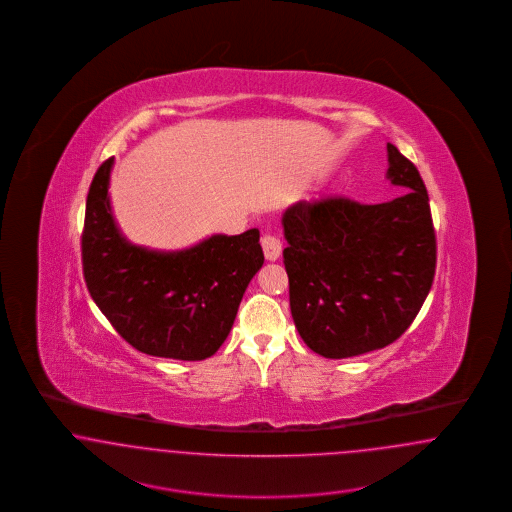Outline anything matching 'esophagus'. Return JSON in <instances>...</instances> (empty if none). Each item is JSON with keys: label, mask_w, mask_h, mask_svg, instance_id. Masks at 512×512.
<instances>
[{"label": "esophagus", "mask_w": 512, "mask_h": 512, "mask_svg": "<svg viewBox=\"0 0 512 512\" xmlns=\"http://www.w3.org/2000/svg\"><path fill=\"white\" fill-rule=\"evenodd\" d=\"M261 245H263V251H265L267 261H276V259L280 257V253H282V242H280L276 236L265 234V236L261 238Z\"/></svg>", "instance_id": "34e87169"}]
</instances>
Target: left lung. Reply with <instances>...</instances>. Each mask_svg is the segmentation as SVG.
I'll return each instance as SVG.
<instances>
[{"label":"left lung","instance_id":"obj_1","mask_svg":"<svg viewBox=\"0 0 512 512\" xmlns=\"http://www.w3.org/2000/svg\"><path fill=\"white\" fill-rule=\"evenodd\" d=\"M388 178L409 188L388 203L299 201L284 217L290 309L326 359L390 345L413 324L436 274V230L420 172L388 144Z\"/></svg>","mask_w":512,"mask_h":512}]
</instances>
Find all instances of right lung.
I'll return each instance as SVG.
<instances>
[{
    "mask_svg": "<svg viewBox=\"0 0 512 512\" xmlns=\"http://www.w3.org/2000/svg\"><path fill=\"white\" fill-rule=\"evenodd\" d=\"M113 157L101 163L86 199L82 270L101 313L138 351L203 361L232 330L245 288L265 255L259 230L211 236L184 251L128 244L109 205Z\"/></svg>",
    "mask_w": 512,
    "mask_h": 512,
    "instance_id": "obj_1",
    "label": "right lung"
}]
</instances>
